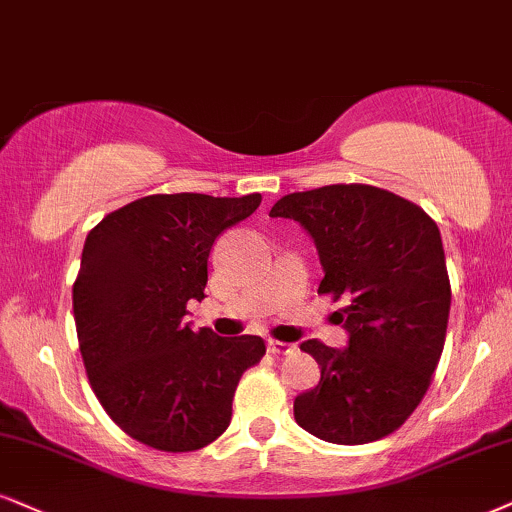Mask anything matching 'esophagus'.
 I'll list each match as a JSON object with an SVG mask.
<instances>
[{
	"label": "esophagus",
	"instance_id": "34e87169",
	"mask_svg": "<svg viewBox=\"0 0 512 512\" xmlns=\"http://www.w3.org/2000/svg\"><path fill=\"white\" fill-rule=\"evenodd\" d=\"M296 346L287 344V342H277V339H270L268 342V351L275 353V356H287V353H294Z\"/></svg>",
	"mask_w": 512,
	"mask_h": 512
}]
</instances>
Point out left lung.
<instances>
[{
    "label": "left lung",
    "instance_id": "1",
    "mask_svg": "<svg viewBox=\"0 0 512 512\" xmlns=\"http://www.w3.org/2000/svg\"><path fill=\"white\" fill-rule=\"evenodd\" d=\"M270 216L301 223L325 270L318 294L346 301V349L301 344L320 382L294 399L296 422L344 446L387 437L418 408L444 351L451 282L437 223L372 185L287 194Z\"/></svg>",
    "mask_w": 512,
    "mask_h": 512
}]
</instances>
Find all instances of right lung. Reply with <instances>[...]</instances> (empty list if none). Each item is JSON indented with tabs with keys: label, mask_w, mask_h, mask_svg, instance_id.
Segmentation results:
<instances>
[{
	"label": "right lung",
	"mask_w": 512,
	"mask_h": 512,
	"mask_svg": "<svg viewBox=\"0 0 512 512\" xmlns=\"http://www.w3.org/2000/svg\"><path fill=\"white\" fill-rule=\"evenodd\" d=\"M261 194H151L118 208L85 239L73 282L82 363L109 418L151 449H204L227 430L239 377L266 353L254 334L218 337L185 323L204 299L220 232Z\"/></svg>",
	"instance_id": "right-lung-1"
}]
</instances>
